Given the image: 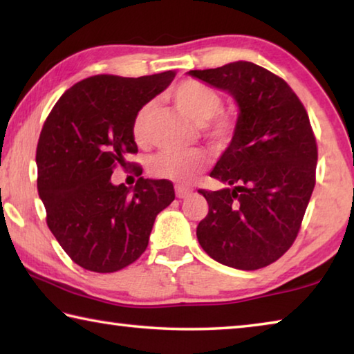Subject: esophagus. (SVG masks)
<instances>
[{"instance_id":"34e87169","label":"esophagus","mask_w":354,"mask_h":354,"mask_svg":"<svg viewBox=\"0 0 354 354\" xmlns=\"http://www.w3.org/2000/svg\"><path fill=\"white\" fill-rule=\"evenodd\" d=\"M175 190H176L178 198H185V196H189L192 194L190 187H185V185H181V184L175 185Z\"/></svg>"}]
</instances>
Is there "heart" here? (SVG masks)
<instances>
[{"mask_svg": "<svg viewBox=\"0 0 354 354\" xmlns=\"http://www.w3.org/2000/svg\"><path fill=\"white\" fill-rule=\"evenodd\" d=\"M170 98L185 115L201 127V134L215 147L225 148L234 140L239 128L236 113L221 111L223 98L217 88L196 80H185L171 88ZM154 103L147 101L134 113L131 133L139 145H145ZM207 165V156L201 149H162L148 160L149 175L175 183H189Z\"/></svg>", "mask_w": 354, "mask_h": 354, "instance_id": "heart-1", "label": "heart"}]
</instances>
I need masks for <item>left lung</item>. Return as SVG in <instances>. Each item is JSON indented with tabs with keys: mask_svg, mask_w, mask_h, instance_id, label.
<instances>
[{
	"mask_svg": "<svg viewBox=\"0 0 354 354\" xmlns=\"http://www.w3.org/2000/svg\"><path fill=\"white\" fill-rule=\"evenodd\" d=\"M189 75L231 93L241 111L234 140L211 171L226 187L198 190L209 212L196 237L223 266H270L295 242L315 185L317 142L308 112L283 77L253 62Z\"/></svg>",
	"mask_w": 354,
	"mask_h": 354,
	"instance_id": "8db88e82",
	"label": "left lung"
}]
</instances>
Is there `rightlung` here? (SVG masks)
I'll use <instances>...</instances> for the list:
<instances>
[{
    "mask_svg": "<svg viewBox=\"0 0 354 354\" xmlns=\"http://www.w3.org/2000/svg\"><path fill=\"white\" fill-rule=\"evenodd\" d=\"M175 75L91 76L70 87L45 120L35 162L46 225L86 270L112 273L139 259L156 215L175 200L167 179L139 178L133 189L111 183L117 165L142 175L139 165L127 162L137 153L131 123Z\"/></svg>",
    "mask_w": 354,
    "mask_h": 354,
    "instance_id": "add662e5",
    "label": "right lung"
}]
</instances>
